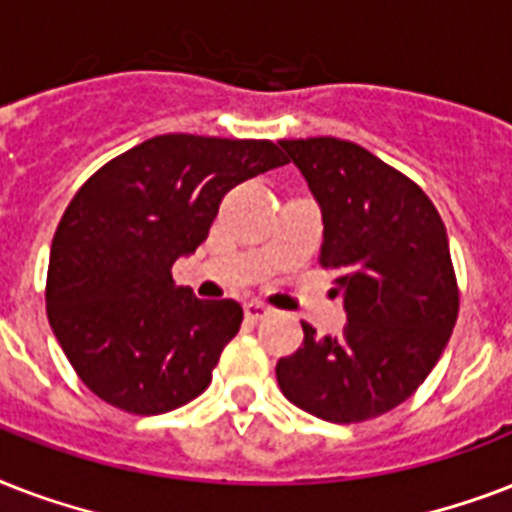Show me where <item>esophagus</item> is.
Masks as SVG:
<instances>
[{
  "instance_id": "34e87169",
  "label": "esophagus",
  "mask_w": 512,
  "mask_h": 512,
  "mask_svg": "<svg viewBox=\"0 0 512 512\" xmlns=\"http://www.w3.org/2000/svg\"><path fill=\"white\" fill-rule=\"evenodd\" d=\"M271 313L273 311H271V308H268V305L257 303V300H252V303L244 305V316H247L249 321H263V319H268Z\"/></svg>"
}]
</instances>
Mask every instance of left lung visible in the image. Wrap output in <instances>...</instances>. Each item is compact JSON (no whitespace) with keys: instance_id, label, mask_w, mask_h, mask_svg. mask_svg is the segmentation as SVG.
Here are the masks:
<instances>
[{"instance_id":"1","label":"left lung","mask_w":512,"mask_h":512,"mask_svg":"<svg viewBox=\"0 0 512 512\" xmlns=\"http://www.w3.org/2000/svg\"><path fill=\"white\" fill-rule=\"evenodd\" d=\"M324 217L321 268L345 297L340 337L279 358L281 393L319 420L353 425L396 409L438 364L460 313L444 220L420 185L340 138L279 140Z\"/></svg>"}]
</instances>
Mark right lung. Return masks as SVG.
Instances as JSON below:
<instances>
[{"instance_id": "right-lung-1", "label": "right lung", "mask_w": 512, "mask_h": 512, "mask_svg": "<svg viewBox=\"0 0 512 512\" xmlns=\"http://www.w3.org/2000/svg\"><path fill=\"white\" fill-rule=\"evenodd\" d=\"M271 140L170 132L106 162L52 236L47 319L79 380L130 414H164L207 390L244 311L172 281L233 185L287 164Z\"/></svg>"}]
</instances>
